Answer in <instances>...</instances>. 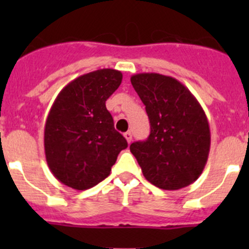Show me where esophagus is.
<instances>
[{
    "mask_svg": "<svg viewBox=\"0 0 249 249\" xmlns=\"http://www.w3.org/2000/svg\"><path fill=\"white\" fill-rule=\"evenodd\" d=\"M124 137H125V139H126L127 143H130V142H131V141H132V134H131V132H130V131L125 132Z\"/></svg>",
    "mask_w": 249,
    "mask_h": 249,
    "instance_id": "esophagus-1",
    "label": "esophagus"
}]
</instances>
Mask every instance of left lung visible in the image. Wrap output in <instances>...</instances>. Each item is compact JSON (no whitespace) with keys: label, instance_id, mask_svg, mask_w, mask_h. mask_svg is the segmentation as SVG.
<instances>
[{"label":"left lung","instance_id":"1","mask_svg":"<svg viewBox=\"0 0 249 249\" xmlns=\"http://www.w3.org/2000/svg\"><path fill=\"white\" fill-rule=\"evenodd\" d=\"M145 106L149 137L134 142L130 152L143 176L155 187L178 190L200 177L208 159L211 131L196 97L179 80L160 73L131 76Z\"/></svg>","mask_w":249,"mask_h":249}]
</instances>
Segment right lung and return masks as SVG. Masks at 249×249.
<instances>
[{
  "label": "right lung",
  "instance_id": "1",
  "mask_svg": "<svg viewBox=\"0 0 249 249\" xmlns=\"http://www.w3.org/2000/svg\"><path fill=\"white\" fill-rule=\"evenodd\" d=\"M122 79L117 70H97L70 82L55 99L44 126V153L62 184L76 190L99 184L127 147L106 108Z\"/></svg>",
  "mask_w": 249,
  "mask_h": 249
}]
</instances>
